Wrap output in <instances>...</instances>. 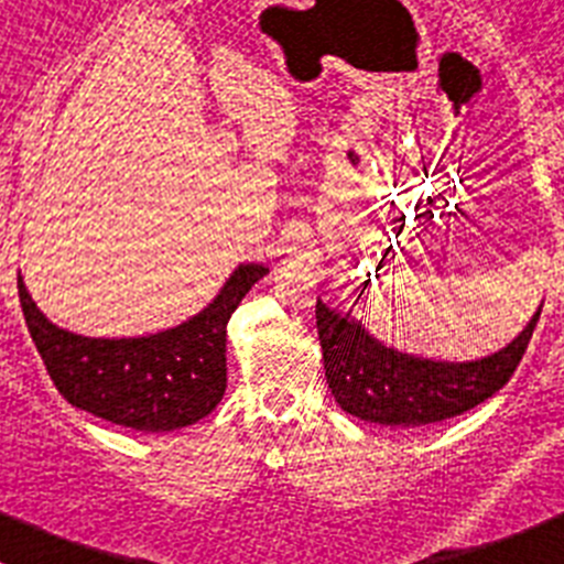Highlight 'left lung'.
Wrapping results in <instances>:
<instances>
[{
  "label": "left lung",
  "instance_id": "obj_1",
  "mask_svg": "<svg viewBox=\"0 0 564 564\" xmlns=\"http://www.w3.org/2000/svg\"><path fill=\"white\" fill-rule=\"evenodd\" d=\"M542 308L503 351L475 362L410 357L370 337L351 314L317 301V334L328 388L345 413L384 427H421L478 408L503 388L529 348Z\"/></svg>",
  "mask_w": 564,
  "mask_h": 564
}]
</instances>
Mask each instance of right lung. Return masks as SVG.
I'll use <instances>...</instances> for the list:
<instances>
[{
  "mask_svg": "<svg viewBox=\"0 0 564 564\" xmlns=\"http://www.w3.org/2000/svg\"><path fill=\"white\" fill-rule=\"evenodd\" d=\"M263 263H241L216 301L182 326L149 337H80L53 326L19 275L28 332L58 393L73 408L140 430L171 433L216 410L227 388V319L267 275Z\"/></svg>",
  "mask_w": 564,
  "mask_h": 564,
  "instance_id": "right-lung-1",
  "label": "right lung"
}]
</instances>
